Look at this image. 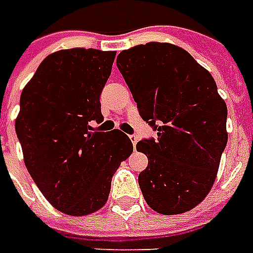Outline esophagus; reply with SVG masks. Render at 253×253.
<instances>
[{
	"label": "esophagus",
	"instance_id": "1",
	"mask_svg": "<svg viewBox=\"0 0 253 253\" xmlns=\"http://www.w3.org/2000/svg\"><path fill=\"white\" fill-rule=\"evenodd\" d=\"M129 139H130V141H132L133 147H136V143H137V137H136L135 135H129Z\"/></svg>",
	"mask_w": 253,
	"mask_h": 253
}]
</instances>
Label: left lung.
Wrapping results in <instances>:
<instances>
[{
	"instance_id": "left-lung-1",
	"label": "left lung",
	"mask_w": 253,
	"mask_h": 253,
	"mask_svg": "<svg viewBox=\"0 0 253 253\" xmlns=\"http://www.w3.org/2000/svg\"><path fill=\"white\" fill-rule=\"evenodd\" d=\"M117 68L157 139L136 144L148 166L139 174L159 214L187 212L209 195L227 143V107L207 69L187 50L148 42L124 50Z\"/></svg>"
}]
</instances>
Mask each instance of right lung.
Wrapping results in <instances>:
<instances>
[{"instance_id": "right-lung-1", "label": "right lung", "mask_w": 253, "mask_h": 253, "mask_svg": "<svg viewBox=\"0 0 253 253\" xmlns=\"http://www.w3.org/2000/svg\"><path fill=\"white\" fill-rule=\"evenodd\" d=\"M116 51L68 49L47 55L20 96L16 133L39 191L64 214L83 216L107 202L113 174L133 151L121 130L98 132L99 96Z\"/></svg>"}]
</instances>
